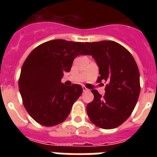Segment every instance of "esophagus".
<instances>
[{
    "label": "esophagus",
    "mask_w": 157,
    "mask_h": 157,
    "mask_svg": "<svg viewBox=\"0 0 157 157\" xmlns=\"http://www.w3.org/2000/svg\"><path fill=\"white\" fill-rule=\"evenodd\" d=\"M82 89H83L84 92H88V91H89V90L86 88V86H82Z\"/></svg>",
    "instance_id": "34e87169"
}]
</instances>
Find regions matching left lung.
<instances>
[{
    "label": "left lung",
    "mask_w": 157,
    "mask_h": 157,
    "mask_svg": "<svg viewBox=\"0 0 157 157\" xmlns=\"http://www.w3.org/2000/svg\"><path fill=\"white\" fill-rule=\"evenodd\" d=\"M98 67L97 81H108L105 95L92 90L94 98L86 111L91 122L105 129L117 128L131 115L140 93L137 63L124 47L112 40L86 42Z\"/></svg>",
    "instance_id": "8db88e82"
}]
</instances>
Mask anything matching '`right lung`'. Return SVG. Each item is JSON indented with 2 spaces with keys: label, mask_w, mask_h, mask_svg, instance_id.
Segmentation results:
<instances>
[{
  "label": "right lung",
  "mask_w": 157,
  "mask_h": 157,
  "mask_svg": "<svg viewBox=\"0 0 157 157\" xmlns=\"http://www.w3.org/2000/svg\"><path fill=\"white\" fill-rule=\"evenodd\" d=\"M82 54H90L86 43L58 39L40 45L26 59L18 87L25 109L37 123L54 126L68 117L83 90L76 84L64 86L61 79Z\"/></svg>",
  "instance_id": "add662e5"
}]
</instances>
